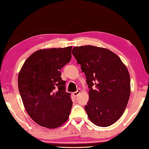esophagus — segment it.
<instances>
[{
    "label": "esophagus",
    "instance_id": "esophagus-1",
    "mask_svg": "<svg viewBox=\"0 0 149 149\" xmlns=\"http://www.w3.org/2000/svg\"><path fill=\"white\" fill-rule=\"evenodd\" d=\"M80 93H81V89H78L77 90V91L72 93V95H73V96L74 97H76L78 96V94H79Z\"/></svg>",
    "mask_w": 149,
    "mask_h": 149
}]
</instances>
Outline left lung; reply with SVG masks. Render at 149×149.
Listing matches in <instances>:
<instances>
[{"label": "left lung", "mask_w": 149, "mask_h": 149, "mask_svg": "<svg viewBox=\"0 0 149 149\" xmlns=\"http://www.w3.org/2000/svg\"><path fill=\"white\" fill-rule=\"evenodd\" d=\"M73 50L89 88V101L84 106L89 120L100 127L113 124L123 114L129 100L127 67L116 54L104 48L86 45Z\"/></svg>", "instance_id": "8db88e82"}]
</instances>
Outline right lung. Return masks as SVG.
Masks as SVG:
<instances>
[{"mask_svg": "<svg viewBox=\"0 0 149 149\" xmlns=\"http://www.w3.org/2000/svg\"><path fill=\"white\" fill-rule=\"evenodd\" d=\"M72 47L41 49L26 60L18 87L26 111L38 125L56 129L68 119L73 102L61 69L71 58Z\"/></svg>", "mask_w": 149, "mask_h": 149, "instance_id": "obj_1", "label": "right lung"}]
</instances>
